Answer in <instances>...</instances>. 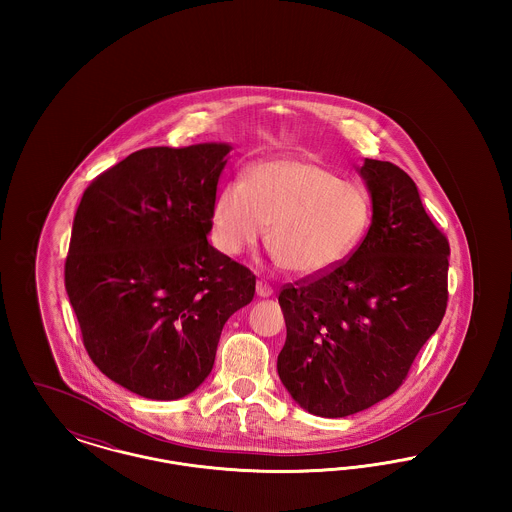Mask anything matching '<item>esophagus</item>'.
I'll use <instances>...</instances> for the list:
<instances>
[{
	"label": "esophagus",
	"instance_id": "obj_1",
	"mask_svg": "<svg viewBox=\"0 0 512 512\" xmlns=\"http://www.w3.org/2000/svg\"><path fill=\"white\" fill-rule=\"evenodd\" d=\"M270 293H272L270 284L265 282V280H257V295H259V297H268Z\"/></svg>",
	"mask_w": 512,
	"mask_h": 512
}]
</instances>
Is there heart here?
Here are the masks:
<instances>
[{"mask_svg": "<svg viewBox=\"0 0 512 512\" xmlns=\"http://www.w3.org/2000/svg\"><path fill=\"white\" fill-rule=\"evenodd\" d=\"M372 203L365 188L309 159L253 165L226 182L213 207L215 244L238 255L267 234L274 255L293 274L313 276L343 263L365 238Z\"/></svg>", "mask_w": 512, "mask_h": 512, "instance_id": "obj_1", "label": "heart"}]
</instances>
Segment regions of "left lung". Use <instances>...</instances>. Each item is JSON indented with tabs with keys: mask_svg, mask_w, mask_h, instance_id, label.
Segmentation results:
<instances>
[{
	"mask_svg": "<svg viewBox=\"0 0 512 512\" xmlns=\"http://www.w3.org/2000/svg\"><path fill=\"white\" fill-rule=\"evenodd\" d=\"M372 195L365 238L338 267L284 284L278 374L309 413L340 418L390 397L447 309L449 242L413 178L390 161L359 169Z\"/></svg>",
	"mask_w": 512,
	"mask_h": 512,
	"instance_id": "8db88e82",
	"label": "left lung"
}]
</instances>
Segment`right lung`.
I'll list each match as a JSON object with an SVG mask.
<instances>
[{
    "instance_id": "right-lung-1",
    "label": "right lung",
    "mask_w": 512,
    "mask_h": 512,
    "mask_svg": "<svg viewBox=\"0 0 512 512\" xmlns=\"http://www.w3.org/2000/svg\"><path fill=\"white\" fill-rule=\"evenodd\" d=\"M226 144L146 147L101 172L76 209L65 288L99 370L147 399L209 376L255 274L207 242Z\"/></svg>"
}]
</instances>
